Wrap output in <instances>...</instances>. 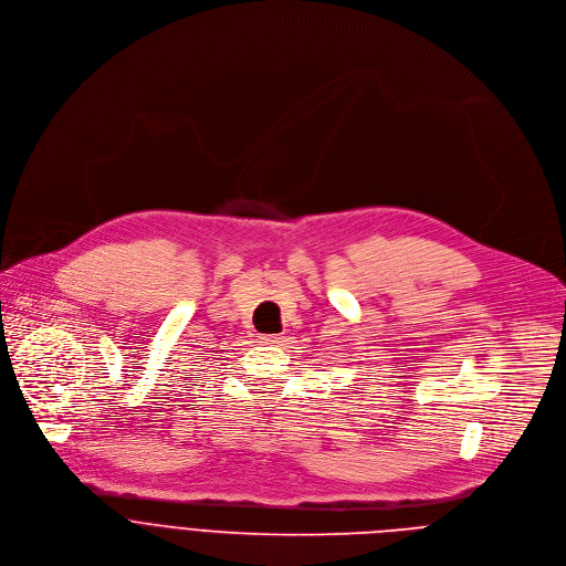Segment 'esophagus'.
<instances>
[{"instance_id": "obj_1", "label": "esophagus", "mask_w": 566, "mask_h": 566, "mask_svg": "<svg viewBox=\"0 0 566 566\" xmlns=\"http://www.w3.org/2000/svg\"><path fill=\"white\" fill-rule=\"evenodd\" d=\"M282 337H277V335H260V342H264V344H277Z\"/></svg>"}]
</instances>
